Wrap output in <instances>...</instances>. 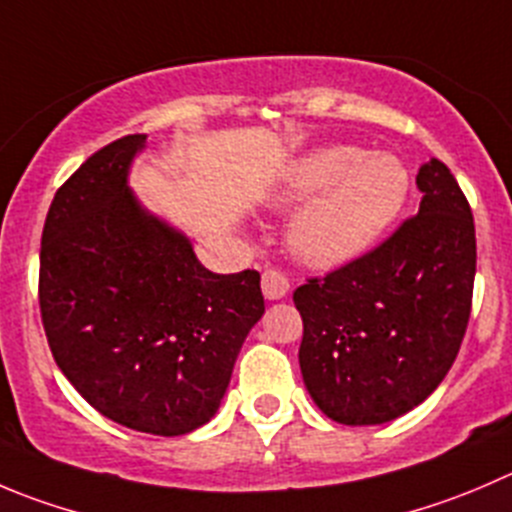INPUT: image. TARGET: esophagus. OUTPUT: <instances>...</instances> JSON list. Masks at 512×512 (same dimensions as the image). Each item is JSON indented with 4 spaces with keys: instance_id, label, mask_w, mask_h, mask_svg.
Returning <instances> with one entry per match:
<instances>
[{
    "instance_id": "1",
    "label": "esophagus",
    "mask_w": 512,
    "mask_h": 512,
    "mask_svg": "<svg viewBox=\"0 0 512 512\" xmlns=\"http://www.w3.org/2000/svg\"><path fill=\"white\" fill-rule=\"evenodd\" d=\"M262 292L267 300H282L290 292V280L280 270L262 272Z\"/></svg>"
}]
</instances>
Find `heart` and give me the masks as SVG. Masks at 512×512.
Listing matches in <instances>:
<instances>
[{"label": "heart", "mask_w": 512, "mask_h": 512, "mask_svg": "<svg viewBox=\"0 0 512 512\" xmlns=\"http://www.w3.org/2000/svg\"><path fill=\"white\" fill-rule=\"evenodd\" d=\"M408 192L410 175L398 157L330 145L292 162L275 202L303 205L287 230L292 255L317 270H332L365 255L388 232Z\"/></svg>", "instance_id": "heart-1"}]
</instances>
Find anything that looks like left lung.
<instances>
[{
    "mask_svg": "<svg viewBox=\"0 0 512 512\" xmlns=\"http://www.w3.org/2000/svg\"><path fill=\"white\" fill-rule=\"evenodd\" d=\"M418 215L357 260L292 295L300 370L317 408L380 425L418 408L458 357L475 282L473 212L440 160L420 167Z\"/></svg>",
    "mask_w": 512,
    "mask_h": 512,
    "instance_id": "left-lung-1",
    "label": "left lung"
}]
</instances>
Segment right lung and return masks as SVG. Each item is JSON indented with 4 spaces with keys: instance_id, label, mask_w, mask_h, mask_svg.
Instances as JSON below:
<instances>
[{
    "instance_id": "1",
    "label": "right lung",
    "mask_w": 512,
    "mask_h": 512,
    "mask_svg": "<svg viewBox=\"0 0 512 512\" xmlns=\"http://www.w3.org/2000/svg\"><path fill=\"white\" fill-rule=\"evenodd\" d=\"M145 135L94 152L57 190L39 250V310L54 362L124 428L185 435L210 423L247 332L260 272L217 275L127 187Z\"/></svg>"
}]
</instances>
